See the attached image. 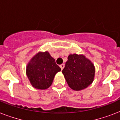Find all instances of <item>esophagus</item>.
I'll list each match as a JSON object with an SVG mask.
<instances>
[{
    "mask_svg": "<svg viewBox=\"0 0 120 120\" xmlns=\"http://www.w3.org/2000/svg\"><path fill=\"white\" fill-rule=\"evenodd\" d=\"M60 67L61 68V69L63 70L64 69V68L65 67V65H64V64H62V65H60Z\"/></svg>",
    "mask_w": 120,
    "mask_h": 120,
    "instance_id": "34e87169",
    "label": "esophagus"
}]
</instances>
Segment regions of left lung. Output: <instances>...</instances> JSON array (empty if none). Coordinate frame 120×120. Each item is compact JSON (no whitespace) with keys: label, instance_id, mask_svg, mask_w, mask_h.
<instances>
[{"label":"left lung","instance_id":"1","mask_svg":"<svg viewBox=\"0 0 120 120\" xmlns=\"http://www.w3.org/2000/svg\"><path fill=\"white\" fill-rule=\"evenodd\" d=\"M93 63L83 55L70 54L62 70L68 85L71 89L80 91L92 83L95 77Z\"/></svg>","mask_w":120,"mask_h":120}]
</instances>
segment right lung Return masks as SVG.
Masks as SVG:
<instances>
[{
	"mask_svg": "<svg viewBox=\"0 0 120 120\" xmlns=\"http://www.w3.org/2000/svg\"><path fill=\"white\" fill-rule=\"evenodd\" d=\"M61 68L49 52H38L33 56L26 67V74L33 87L45 90L52 84L55 75Z\"/></svg>",
	"mask_w": 120,
	"mask_h": 120,
	"instance_id": "right-lung-1",
	"label": "right lung"
}]
</instances>
